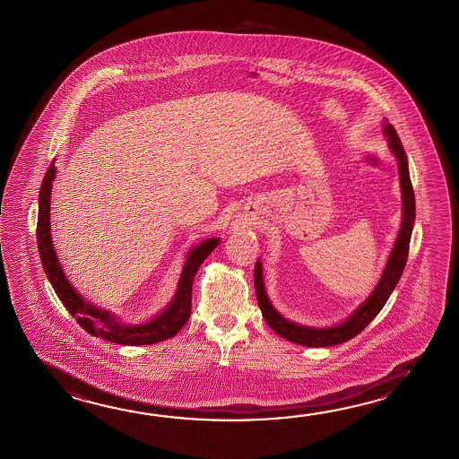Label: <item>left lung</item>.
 <instances>
[{
  "instance_id": "left-lung-1",
  "label": "left lung",
  "mask_w": 459,
  "mask_h": 459,
  "mask_svg": "<svg viewBox=\"0 0 459 459\" xmlns=\"http://www.w3.org/2000/svg\"><path fill=\"white\" fill-rule=\"evenodd\" d=\"M383 132L384 137L387 139L389 149L397 160L401 191H403V222H401L399 234L395 237L393 250L389 253V258L381 273V278L377 281L373 292L366 298L365 302H361L345 320L328 327H309V325H300L292 322L274 309L264 290L262 262L258 260L255 264V290H256L258 306L262 309L264 322L284 340H290L298 345L316 346V348L345 343L348 340L356 337L358 333H361L366 325L381 312L384 304L387 302L403 276L407 256H409L411 229L415 224V196H413V187H411V175H409V161H407L403 142L399 139L393 124H389L387 119L384 121Z\"/></svg>"
}]
</instances>
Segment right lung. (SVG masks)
Wrapping results in <instances>:
<instances>
[{
  "label": "right lung",
  "mask_w": 459,
  "mask_h": 459,
  "mask_svg": "<svg viewBox=\"0 0 459 459\" xmlns=\"http://www.w3.org/2000/svg\"><path fill=\"white\" fill-rule=\"evenodd\" d=\"M56 175V165L52 163L39 191L38 247L44 272L58 299L90 335L104 338L117 345H153L175 337L191 316V292L197 270L219 245L221 238L211 237L187 250L186 260L179 274L178 288L165 309L142 324H124L111 310L101 309L90 300L83 299V296L72 286L58 262L50 234V197Z\"/></svg>",
  "instance_id": "add662e5"
}]
</instances>
